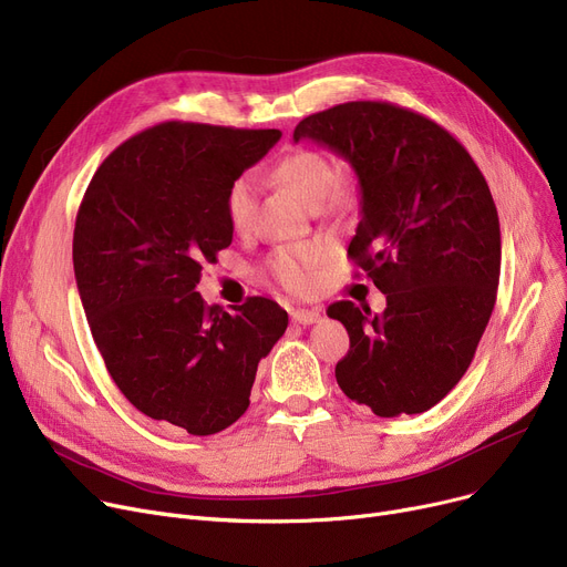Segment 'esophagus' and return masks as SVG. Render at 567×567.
I'll return each instance as SVG.
<instances>
[{
	"mask_svg": "<svg viewBox=\"0 0 567 567\" xmlns=\"http://www.w3.org/2000/svg\"><path fill=\"white\" fill-rule=\"evenodd\" d=\"M321 319V315L317 310H293L291 312V321L293 323H301V326H310L317 323Z\"/></svg>",
	"mask_w": 567,
	"mask_h": 567,
	"instance_id": "obj_1",
	"label": "esophagus"
}]
</instances>
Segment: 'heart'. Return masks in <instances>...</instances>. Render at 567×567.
Wrapping results in <instances>:
<instances>
[{"label": "heart", "mask_w": 567, "mask_h": 567, "mask_svg": "<svg viewBox=\"0 0 567 567\" xmlns=\"http://www.w3.org/2000/svg\"><path fill=\"white\" fill-rule=\"evenodd\" d=\"M274 176L310 208L347 204V193L338 184V167L317 148H293L274 167ZM227 218L236 231H248L255 220V190L248 176L236 178L227 190ZM326 246L308 244L280 248L274 252L271 274L289 291H306L312 282V271L323 261Z\"/></svg>", "instance_id": "1"}]
</instances>
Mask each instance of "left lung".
<instances>
[{
  "mask_svg": "<svg viewBox=\"0 0 567 567\" xmlns=\"http://www.w3.org/2000/svg\"><path fill=\"white\" fill-rule=\"evenodd\" d=\"M293 140L329 146L359 176L347 252L385 293L381 315L351 301L326 310L351 342L340 389L381 419L423 413L464 377L496 303L501 229L485 176L449 131L383 101L310 114Z\"/></svg>",
  "mask_w": 567,
  "mask_h": 567,
  "instance_id": "left-lung-1",
  "label": "left lung"
}]
</instances>
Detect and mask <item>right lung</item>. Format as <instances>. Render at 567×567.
Returning <instances> with one entry per match:
<instances>
[{
  "label": "right lung",
  "instance_id": "add662e5",
  "mask_svg": "<svg viewBox=\"0 0 567 567\" xmlns=\"http://www.w3.org/2000/svg\"><path fill=\"white\" fill-rule=\"evenodd\" d=\"M280 135L146 128L103 161L75 218V282L112 381L148 419L193 436L241 419L259 361L287 329L264 296L225 312L195 291L202 264L231 244L229 186Z\"/></svg>",
  "mask_w": 567,
  "mask_h": 567
}]
</instances>
